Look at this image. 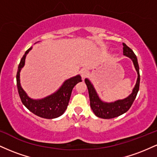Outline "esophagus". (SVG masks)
I'll use <instances>...</instances> for the list:
<instances>
[{"label":"esophagus","mask_w":157,"mask_h":157,"mask_svg":"<svg viewBox=\"0 0 157 157\" xmlns=\"http://www.w3.org/2000/svg\"><path fill=\"white\" fill-rule=\"evenodd\" d=\"M80 75H81V77H82V80H84V79L86 78V77H87L88 75H89V71H88V70H86V69L81 70Z\"/></svg>","instance_id":"esophagus-1"}]
</instances>
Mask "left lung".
<instances>
[{
	"mask_svg": "<svg viewBox=\"0 0 157 157\" xmlns=\"http://www.w3.org/2000/svg\"><path fill=\"white\" fill-rule=\"evenodd\" d=\"M122 45H123V55L131 59L138 75L136 85L133 89L132 93L128 97L123 99V100H118L112 102H105L102 101L90 80L87 78L85 79V82H86L88 87V90H89L90 105H91V109H92L94 114L100 118L112 119L120 116V115L125 113L126 111H128L131 106L132 105L138 93L139 89H140V68H139L136 56L135 55L132 49L129 48L125 44L123 43Z\"/></svg>",
	"mask_w": 157,
	"mask_h": 157,
	"instance_id": "1",
	"label": "left lung"
}]
</instances>
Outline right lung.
Returning a JSON list of instances; mask_svg holds the SVG:
<instances>
[{
    "label": "right lung",
    "instance_id": "1",
    "mask_svg": "<svg viewBox=\"0 0 157 157\" xmlns=\"http://www.w3.org/2000/svg\"><path fill=\"white\" fill-rule=\"evenodd\" d=\"M31 49L32 47L25 52V55L21 58L17 68L16 78L19 96L23 105L37 116L46 119L57 118L61 116L67 109L73 88L75 85L82 81L81 77L80 75H77L68 79L56 92L45 98L40 100L31 99L22 89L20 82V72L21 68L24 66L26 56Z\"/></svg>",
    "mask_w": 157,
    "mask_h": 157
}]
</instances>
